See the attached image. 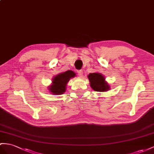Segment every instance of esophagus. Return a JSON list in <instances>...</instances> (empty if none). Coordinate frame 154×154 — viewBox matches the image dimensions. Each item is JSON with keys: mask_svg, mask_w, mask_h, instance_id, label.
<instances>
[{"mask_svg": "<svg viewBox=\"0 0 154 154\" xmlns=\"http://www.w3.org/2000/svg\"><path fill=\"white\" fill-rule=\"evenodd\" d=\"M77 73H78V75L82 76V74H83V72H82V69H79V70H77Z\"/></svg>", "mask_w": 154, "mask_h": 154, "instance_id": "34e87169", "label": "esophagus"}]
</instances>
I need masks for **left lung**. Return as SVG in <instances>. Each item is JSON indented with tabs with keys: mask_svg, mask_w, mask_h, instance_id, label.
<instances>
[{
	"mask_svg": "<svg viewBox=\"0 0 154 154\" xmlns=\"http://www.w3.org/2000/svg\"><path fill=\"white\" fill-rule=\"evenodd\" d=\"M88 77L90 82V86L95 91L103 92L107 91L109 89V86L105 81V78L102 75L98 73H90Z\"/></svg>",
	"mask_w": 154,
	"mask_h": 154,
	"instance_id": "left-lung-1",
	"label": "left lung"
}]
</instances>
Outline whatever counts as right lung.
<instances>
[{"mask_svg":"<svg viewBox=\"0 0 154 154\" xmlns=\"http://www.w3.org/2000/svg\"><path fill=\"white\" fill-rule=\"evenodd\" d=\"M75 76V73L71 70L57 75L54 77L53 79V85L49 88L50 92L56 95L64 94L66 90V85L70 78Z\"/></svg>","mask_w":154,"mask_h":154,"instance_id":"obj_1","label":"right lung"}]
</instances>
